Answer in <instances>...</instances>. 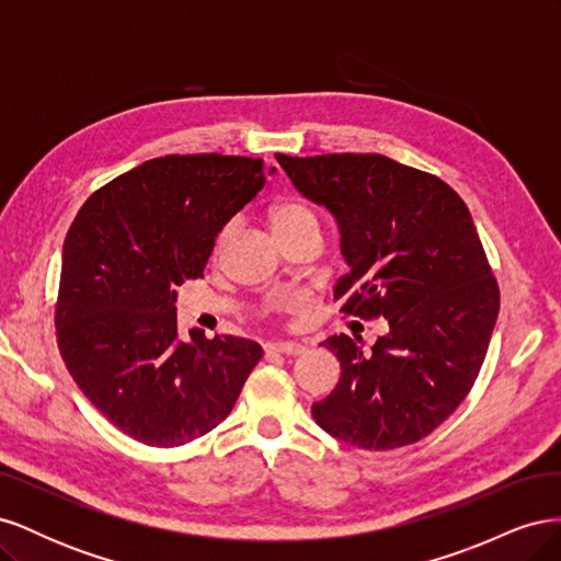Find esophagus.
<instances>
[{
    "mask_svg": "<svg viewBox=\"0 0 561 561\" xmlns=\"http://www.w3.org/2000/svg\"><path fill=\"white\" fill-rule=\"evenodd\" d=\"M264 348L266 353H283V355H301L307 351V346H301L297 342H271Z\"/></svg>",
    "mask_w": 561,
    "mask_h": 561,
    "instance_id": "obj_1",
    "label": "esophagus"
}]
</instances>
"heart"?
Here are the masks:
<instances>
[{
    "mask_svg": "<svg viewBox=\"0 0 561 561\" xmlns=\"http://www.w3.org/2000/svg\"><path fill=\"white\" fill-rule=\"evenodd\" d=\"M271 227H274L278 239H287V236H293L297 231L304 229H318V219L313 215V210L307 206V203L301 201H280L276 203L274 208H271ZM233 227L227 225L222 231L217 233L215 245H213V257H222V252L231 239Z\"/></svg>",
    "mask_w": 561,
    "mask_h": 561,
    "instance_id": "obj_1",
    "label": "heart"
}]
</instances>
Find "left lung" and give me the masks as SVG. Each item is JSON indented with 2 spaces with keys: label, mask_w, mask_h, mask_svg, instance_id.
Wrapping results in <instances>:
<instances>
[{
  "label": "left lung",
  "mask_w": 561,
  "mask_h": 561,
  "mask_svg": "<svg viewBox=\"0 0 561 561\" xmlns=\"http://www.w3.org/2000/svg\"><path fill=\"white\" fill-rule=\"evenodd\" d=\"M297 190L342 229V313L388 320L369 355L328 336L339 365L311 414L336 439L388 451L445 423L480 375L501 307L499 280L463 198L447 182L381 154H276Z\"/></svg>",
  "instance_id": "obj_1"
}]
</instances>
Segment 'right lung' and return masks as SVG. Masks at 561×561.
I'll list each match as a JSON object with an SVG mask.
<instances>
[{"instance_id": "add662e5", "label": "right lung", "mask_w": 561, "mask_h": 561, "mask_svg": "<svg viewBox=\"0 0 561 561\" xmlns=\"http://www.w3.org/2000/svg\"><path fill=\"white\" fill-rule=\"evenodd\" d=\"M266 182L262 159L168 154L95 190L62 248L56 339L72 379L112 426L180 447L233 410L262 346L192 330L175 290L203 278L217 233Z\"/></svg>"}]
</instances>
